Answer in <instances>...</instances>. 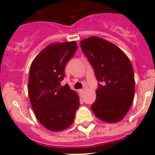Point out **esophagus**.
Wrapping results in <instances>:
<instances>
[{"label": "esophagus", "instance_id": "obj_1", "mask_svg": "<svg viewBox=\"0 0 155 155\" xmlns=\"http://www.w3.org/2000/svg\"><path fill=\"white\" fill-rule=\"evenodd\" d=\"M79 93L81 94V95H83V94L85 93V89H80V90H79Z\"/></svg>", "mask_w": 155, "mask_h": 155}]
</instances>
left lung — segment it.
I'll return each mask as SVG.
<instances>
[{"instance_id":"obj_1","label":"left lung","mask_w":155,"mask_h":155,"mask_svg":"<svg viewBox=\"0 0 155 155\" xmlns=\"http://www.w3.org/2000/svg\"><path fill=\"white\" fill-rule=\"evenodd\" d=\"M80 46L98 81L96 101L91 107L92 112L105 122L121 121L134 101L132 64L122 50L101 37L84 39Z\"/></svg>"}]
</instances>
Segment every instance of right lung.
<instances>
[{"instance_id":"add662e5","label":"right lung","mask_w":155,"mask_h":155,"mask_svg":"<svg viewBox=\"0 0 155 155\" xmlns=\"http://www.w3.org/2000/svg\"><path fill=\"white\" fill-rule=\"evenodd\" d=\"M77 49L76 41L52 43L33 61L28 78V95L39 122L51 131L67 129L73 123L79 97L68 84L61 85L67 63Z\"/></svg>"}]
</instances>
